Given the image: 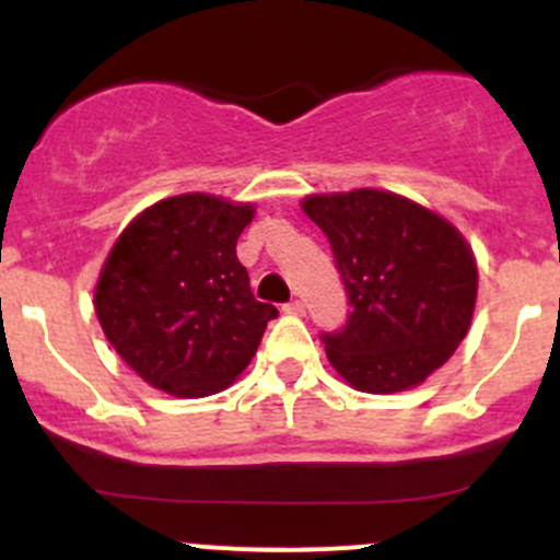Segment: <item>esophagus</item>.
<instances>
[{
  "mask_svg": "<svg viewBox=\"0 0 560 560\" xmlns=\"http://www.w3.org/2000/svg\"><path fill=\"white\" fill-rule=\"evenodd\" d=\"M284 313H289V316H305V302H302V300L287 302Z\"/></svg>",
  "mask_w": 560,
  "mask_h": 560,
  "instance_id": "esophagus-1",
  "label": "esophagus"
}]
</instances>
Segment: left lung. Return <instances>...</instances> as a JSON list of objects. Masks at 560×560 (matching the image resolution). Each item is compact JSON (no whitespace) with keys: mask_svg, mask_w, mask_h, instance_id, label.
<instances>
[{"mask_svg":"<svg viewBox=\"0 0 560 560\" xmlns=\"http://www.w3.org/2000/svg\"><path fill=\"white\" fill-rule=\"evenodd\" d=\"M307 218L331 244L350 316L320 334L329 363L361 392L416 387L466 337L477 302V262L445 218L392 191L313 195Z\"/></svg>","mask_w":560,"mask_h":560,"instance_id":"obj_1","label":"left lung"}]
</instances>
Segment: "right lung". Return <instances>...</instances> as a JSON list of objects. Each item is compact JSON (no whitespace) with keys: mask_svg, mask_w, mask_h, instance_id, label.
Returning <instances> with one entry per match:
<instances>
[{"mask_svg":"<svg viewBox=\"0 0 560 560\" xmlns=\"http://www.w3.org/2000/svg\"><path fill=\"white\" fill-rule=\"evenodd\" d=\"M253 205L213 195L160 199L102 266L94 311L107 342L155 389L208 397L247 369L273 305L255 300L236 240Z\"/></svg>","mask_w":560,"mask_h":560,"instance_id":"add662e5","label":"right lung"}]
</instances>
